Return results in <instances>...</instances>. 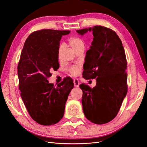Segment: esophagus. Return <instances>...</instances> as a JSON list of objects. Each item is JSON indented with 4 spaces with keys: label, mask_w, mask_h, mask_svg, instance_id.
Returning a JSON list of instances; mask_svg holds the SVG:
<instances>
[{
    "label": "esophagus",
    "mask_w": 147,
    "mask_h": 147,
    "mask_svg": "<svg viewBox=\"0 0 147 147\" xmlns=\"http://www.w3.org/2000/svg\"><path fill=\"white\" fill-rule=\"evenodd\" d=\"M74 86H75V87H78L79 86L80 82H79L78 79L75 78L74 80Z\"/></svg>",
    "instance_id": "34e87169"
}]
</instances>
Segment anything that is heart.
<instances>
[{
	"mask_svg": "<svg viewBox=\"0 0 147 147\" xmlns=\"http://www.w3.org/2000/svg\"><path fill=\"white\" fill-rule=\"evenodd\" d=\"M69 43L70 46L72 47V48L74 51L77 50V49L80 47H84V43L82 41V40L78 37H72L69 39ZM63 50V46H61L59 47V53ZM81 67L79 65H75L72 67H71L69 69L70 72L72 75H77L80 72Z\"/></svg>",
	"mask_w": 147,
	"mask_h": 147,
	"instance_id": "b5f03b06",
	"label": "heart"
}]
</instances>
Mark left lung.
Here are the masks:
<instances>
[{
	"mask_svg": "<svg viewBox=\"0 0 147 147\" xmlns=\"http://www.w3.org/2000/svg\"><path fill=\"white\" fill-rule=\"evenodd\" d=\"M76 31L81 35L92 32L94 37L86 53L83 77L96 78V85L93 88L85 84L80 85L83 113L93 123H107L117 116L127 92L124 47L116 32L103 26Z\"/></svg>",
	"mask_w": 147,
	"mask_h": 147,
	"instance_id": "obj_1",
	"label": "left lung"
}]
</instances>
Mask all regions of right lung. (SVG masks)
<instances>
[{
  "label": "right lung",
  "mask_w": 147,
  "mask_h": 147,
  "mask_svg": "<svg viewBox=\"0 0 147 147\" xmlns=\"http://www.w3.org/2000/svg\"><path fill=\"white\" fill-rule=\"evenodd\" d=\"M69 30L43 29L32 32L24 43L18 75L21 97L34 121L44 126L53 125L63 118L65 105L74 88L71 78L57 86L48 78L59 67V42Z\"/></svg>",
  "instance_id": "1"
}]
</instances>
